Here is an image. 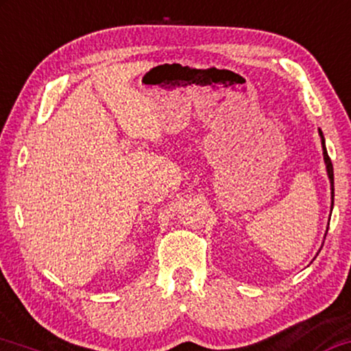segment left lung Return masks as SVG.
I'll return each instance as SVG.
<instances>
[{
  "instance_id": "obj_1",
  "label": "left lung",
  "mask_w": 351,
  "mask_h": 351,
  "mask_svg": "<svg viewBox=\"0 0 351 351\" xmlns=\"http://www.w3.org/2000/svg\"><path fill=\"white\" fill-rule=\"evenodd\" d=\"M319 136H321V143H322V155H324V162H326V170H327V176H329V181H330V199H332V206H330V212L332 208H334V168H332V162L329 158V154H327V149H326V139H324V134L322 131L319 130ZM330 220V219H329ZM329 230V228H327ZM327 234V232H326Z\"/></svg>"
}]
</instances>
